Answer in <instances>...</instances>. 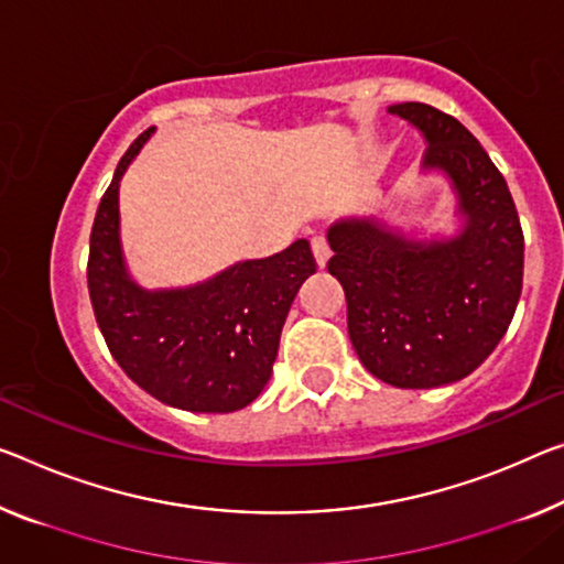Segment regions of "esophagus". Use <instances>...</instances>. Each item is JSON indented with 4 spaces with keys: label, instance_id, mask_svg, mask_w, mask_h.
Instances as JSON below:
<instances>
[{
    "label": "esophagus",
    "instance_id": "esophagus-1",
    "mask_svg": "<svg viewBox=\"0 0 564 564\" xmlns=\"http://www.w3.org/2000/svg\"><path fill=\"white\" fill-rule=\"evenodd\" d=\"M310 245H312V254H315L317 264L325 267L327 259H330V245H327V239L323 237V234H315V237L310 239Z\"/></svg>",
    "mask_w": 564,
    "mask_h": 564
}]
</instances>
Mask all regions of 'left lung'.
Here are the masks:
<instances>
[{"mask_svg":"<svg viewBox=\"0 0 564 564\" xmlns=\"http://www.w3.org/2000/svg\"><path fill=\"white\" fill-rule=\"evenodd\" d=\"M426 141L421 173H441L462 227L419 239L378 216L327 229V270L348 300V333L362 366L395 388L456 383L489 358L522 294L524 237L507 181L481 143L426 102L388 108Z\"/></svg>","mask_w":564,"mask_h":564,"instance_id":"left-lung-1","label":"left lung"}]
</instances>
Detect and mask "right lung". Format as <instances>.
I'll list each match as a JSON object with an SVG mask.
<instances>
[{
	"instance_id": "add662e5",
	"label": "right lung",
	"mask_w": 564,
	"mask_h": 564,
	"mask_svg": "<svg viewBox=\"0 0 564 564\" xmlns=\"http://www.w3.org/2000/svg\"><path fill=\"white\" fill-rule=\"evenodd\" d=\"M120 159L90 231L88 290L95 319L126 376L161 403L192 413H231L264 391L294 294L317 264L297 239L264 259H245L188 288L145 290L128 272L120 241V178L149 138Z\"/></svg>"
}]
</instances>
